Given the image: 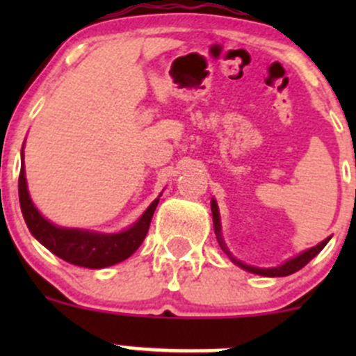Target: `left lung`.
I'll return each mask as SVG.
<instances>
[{"instance_id": "1", "label": "left lung", "mask_w": 356, "mask_h": 356, "mask_svg": "<svg viewBox=\"0 0 356 356\" xmlns=\"http://www.w3.org/2000/svg\"><path fill=\"white\" fill-rule=\"evenodd\" d=\"M211 215H213L215 236H217V241H218V245H220L222 250H224V253L227 254V257L231 258V260L234 261V264H238L239 267L245 268V270L251 272V274L265 275V277H286V275L294 274V272H298V270H300V268H303L305 265H307L308 261L312 260V258L317 257V254L321 253L322 250H324V246L327 245L329 239H331V238L324 239V241L318 243L317 246H314V248H310V250L303 251V253H300V254H298V257H294V258H291V260L284 261V264L279 265V267H272V268L251 267V265H246V264H243V261L236 260V258L231 254V251L227 250V246H225L224 238H222V232H220V229H222V227H220V213H218V207H217V201H215V200H211Z\"/></svg>"}]
</instances>
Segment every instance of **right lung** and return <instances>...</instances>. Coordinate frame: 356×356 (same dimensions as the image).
Returning <instances> with one entry per match:
<instances>
[{"label": "right lung", "mask_w": 356, "mask_h": 356, "mask_svg": "<svg viewBox=\"0 0 356 356\" xmlns=\"http://www.w3.org/2000/svg\"><path fill=\"white\" fill-rule=\"evenodd\" d=\"M19 198L25 224H27L31 234L42 246L48 248L53 254L68 261V264L86 268L110 267V265L124 261L125 258L131 257L145 241L149 222H152L155 208L160 201V198H156L134 225H131L125 231L117 232V234H102V232L84 231V229L58 227L39 213V210L34 207L31 196H29L27 181H25L24 153L19 175Z\"/></svg>", "instance_id": "add662e5"}]
</instances>
